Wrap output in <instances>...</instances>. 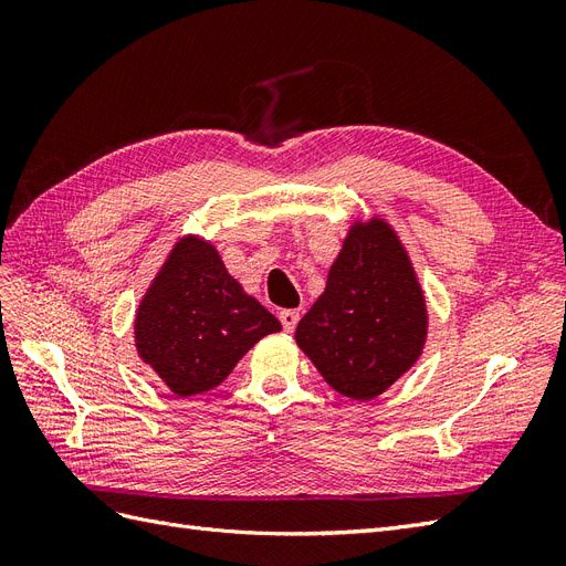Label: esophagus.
<instances>
[{
  "mask_svg": "<svg viewBox=\"0 0 566 566\" xmlns=\"http://www.w3.org/2000/svg\"><path fill=\"white\" fill-rule=\"evenodd\" d=\"M279 318H281V325H283V331H287V333H293V331L297 328V321H300V312H297V310H283V312L279 314Z\"/></svg>",
  "mask_w": 566,
  "mask_h": 566,
  "instance_id": "34e87169",
  "label": "esophagus"
}]
</instances>
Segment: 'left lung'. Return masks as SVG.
I'll return each instance as SVG.
<instances>
[{
  "instance_id": "left-lung-1",
  "label": "left lung",
  "mask_w": 566,
  "mask_h": 566,
  "mask_svg": "<svg viewBox=\"0 0 566 566\" xmlns=\"http://www.w3.org/2000/svg\"><path fill=\"white\" fill-rule=\"evenodd\" d=\"M424 337V297L397 233L382 219L358 221L297 323L300 349L333 389L368 401L418 361Z\"/></svg>"
}]
</instances>
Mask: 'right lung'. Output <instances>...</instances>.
Here are the masks:
<instances>
[{"label":"right lung","mask_w":566,"mask_h":566,"mask_svg":"<svg viewBox=\"0 0 566 566\" xmlns=\"http://www.w3.org/2000/svg\"><path fill=\"white\" fill-rule=\"evenodd\" d=\"M279 331V318L196 235L169 252L134 323L139 356L177 397L221 385L254 342Z\"/></svg>","instance_id":"right-lung-1"}]
</instances>
